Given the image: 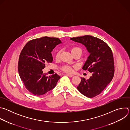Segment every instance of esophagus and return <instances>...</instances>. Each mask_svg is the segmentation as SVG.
<instances>
[{
	"instance_id": "34e87169",
	"label": "esophagus",
	"mask_w": 130,
	"mask_h": 130,
	"mask_svg": "<svg viewBox=\"0 0 130 130\" xmlns=\"http://www.w3.org/2000/svg\"><path fill=\"white\" fill-rule=\"evenodd\" d=\"M66 75L67 76H68V77H70V78H72V77H73L74 76L73 75H70V74H66Z\"/></svg>"
}]
</instances>
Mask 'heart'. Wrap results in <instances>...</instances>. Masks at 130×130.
I'll list each match as a JSON object with an SVG mask.
<instances>
[{
    "label": "heart",
    "instance_id": "b5f03b06",
    "mask_svg": "<svg viewBox=\"0 0 130 130\" xmlns=\"http://www.w3.org/2000/svg\"><path fill=\"white\" fill-rule=\"evenodd\" d=\"M71 53H72L73 52H75V51L79 52L81 53H82V50L79 47H74V48H72L71 49ZM60 51H59L57 52V53L56 54V55H55V58H56L57 59L59 58V57H60ZM62 70H63L65 72H71L72 71V70H73L72 67H71L70 66H68V65H65V66H63L62 67Z\"/></svg>",
    "mask_w": 130,
    "mask_h": 130
}]
</instances>
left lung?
I'll use <instances>...</instances> for the list:
<instances>
[{
	"label": "left lung",
	"mask_w": 130,
	"mask_h": 130,
	"mask_svg": "<svg viewBox=\"0 0 130 130\" xmlns=\"http://www.w3.org/2000/svg\"><path fill=\"white\" fill-rule=\"evenodd\" d=\"M84 45L89 55L82 69L91 72L89 79L81 77L77 89L88 98L94 97L105 88L114 75V62L112 51L102 40L86 35L70 39Z\"/></svg>",
	"instance_id": "left-lung-1"
}]
</instances>
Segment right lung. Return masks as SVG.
Instances as JSON below:
<instances>
[{
	"instance_id": "obj_1",
	"label": "right lung",
	"mask_w": 130,
	"mask_h": 130,
	"mask_svg": "<svg viewBox=\"0 0 130 130\" xmlns=\"http://www.w3.org/2000/svg\"><path fill=\"white\" fill-rule=\"evenodd\" d=\"M62 43L55 38L45 36L28 42L22 50L18 61V72L25 87L35 96H41L52 89L60 76L55 73L47 76L43 69L53 61L51 51Z\"/></svg>"
}]
</instances>
